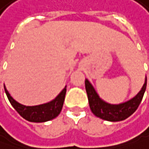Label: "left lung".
Masks as SVG:
<instances>
[{"label": "left lung", "mask_w": 149, "mask_h": 149, "mask_svg": "<svg viewBox=\"0 0 149 149\" xmlns=\"http://www.w3.org/2000/svg\"><path fill=\"white\" fill-rule=\"evenodd\" d=\"M85 86L90 109L93 114L102 120L115 122L127 119L137 109L146 91L147 77L145 78V82L141 91L132 99L120 104H111L103 101L87 79L85 80Z\"/></svg>", "instance_id": "8db88e82"}]
</instances>
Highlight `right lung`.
Listing matches in <instances>:
<instances>
[{
  "mask_svg": "<svg viewBox=\"0 0 149 149\" xmlns=\"http://www.w3.org/2000/svg\"><path fill=\"white\" fill-rule=\"evenodd\" d=\"M66 87L67 86H65V87L53 100L49 102L36 106H26L19 103L15 99H13L4 86L7 98L11 102L12 106L16 109V111L28 121L37 123L46 122L53 120L60 113L65 98Z\"/></svg>",
  "mask_w": 149,
  "mask_h": 149,
  "instance_id": "right-lung-1",
  "label": "right lung"
}]
</instances>
